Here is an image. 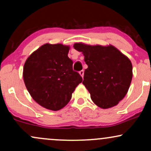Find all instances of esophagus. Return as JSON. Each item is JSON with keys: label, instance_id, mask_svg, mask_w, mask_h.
Wrapping results in <instances>:
<instances>
[{"label": "esophagus", "instance_id": "obj_1", "mask_svg": "<svg viewBox=\"0 0 151 151\" xmlns=\"http://www.w3.org/2000/svg\"><path fill=\"white\" fill-rule=\"evenodd\" d=\"M79 74L81 76V77H84V70H81L79 71Z\"/></svg>", "mask_w": 151, "mask_h": 151}]
</instances>
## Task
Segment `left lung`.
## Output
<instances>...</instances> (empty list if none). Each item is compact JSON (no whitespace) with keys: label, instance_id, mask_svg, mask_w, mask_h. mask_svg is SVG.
Listing matches in <instances>:
<instances>
[{"label":"left lung","instance_id":"left-lung-1","mask_svg":"<svg viewBox=\"0 0 151 151\" xmlns=\"http://www.w3.org/2000/svg\"><path fill=\"white\" fill-rule=\"evenodd\" d=\"M74 47L84 55L88 68L84 71L82 84L95 104L102 109L118 104L127 93L132 80V64L129 59L111 45L76 43Z\"/></svg>","mask_w":151,"mask_h":151}]
</instances>
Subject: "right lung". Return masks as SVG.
<instances>
[{
    "label": "right lung",
    "instance_id": "1",
    "mask_svg": "<svg viewBox=\"0 0 151 151\" xmlns=\"http://www.w3.org/2000/svg\"><path fill=\"white\" fill-rule=\"evenodd\" d=\"M70 47L45 44L35 51L23 67L25 86L32 99L45 108L58 111L68 104L82 78L72 69Z\"/></svg>",
    "mask_w": 151,
    "mask_h": 151
}]
</instances>
